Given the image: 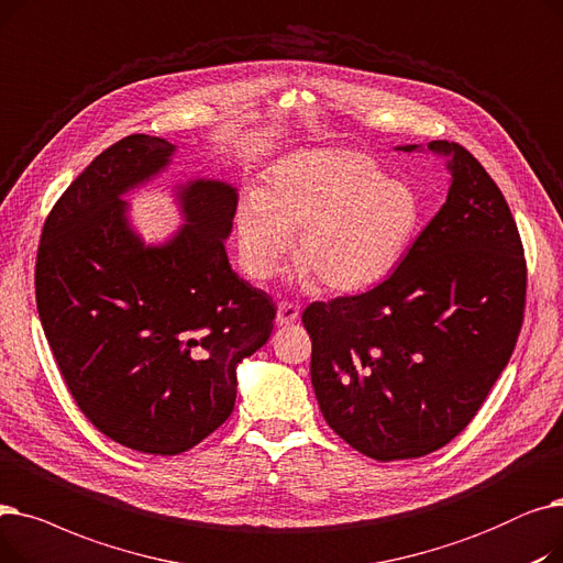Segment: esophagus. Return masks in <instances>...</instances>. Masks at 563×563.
Returning a JSON list of instances; mask_svg holds the SVG:
<instances>
[{
  "mask_svg": "<svg viewBox=\"0 0 563 563\" xmlns=\"http://www.w3.org/2000/svg\"><path fill=\"white\" fill-rule=\"evenodd\" d=\"M300 318V307L292 302H279L277 307V323L279 325H292Z\"/></svg>",
  "mask_w": 563,
  "mask_h": 563,
  "instance_id": "esophagus-1",
  "label": "esophagus"
}]
</instances>
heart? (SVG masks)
Returning <instances> with one entry per match:
<instances>
[{
	"mask_svg": "<svg viewBox=\"0 0 563 563\" xmlns=\"http://www.w3.org/2000/svg\"><path fill=\"white\" fill-rule=\"evenodd\" d=\"M421 201L366 153L305 148L267 169L263 190L238 203L240 258L254 279H271L298 231V279L320 277L336 292L380 282L419 231Z\"/></svg>",
	"mask_w": 563,
	"mask_h": 563,
	"instance_id": "b5f03b06",
	"label": "heart"
}]
</instances>
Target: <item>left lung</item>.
I'll return each instance as SVG.
<instances>
[{
    "instance_id": "obj_1",
    "label": "left lung",
    "mask_w": 563,
    "mask_h": 563,
    "mask_svg": "<svg viewBox=\"0 0 563 563\" xmlns=\"http://www.w3.org/2000/svg\"><path fill=\"white\" fill-rule=\"evenodd\" d=\"M428 151L449 157L451 187L404 261L376 288L302 313L320 412L383 463L426 456L463 431L525 316V250L499 187L461 144Z\"/></svg>"
}]
</instances>
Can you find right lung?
Listing matches in <instances>:
<instances>
[{
    "label": "right lung",
    "mask_w": 563,
    "mask_h": 563,
    "mask_svg": "<svg viewBox=\"0 0 563 563\" xmlns=\"http://www.w3.org/2000/svg\"><path fill=\"white\" fill-rule=\"evenodd\" d=\"M174 151L148 135L102 151L49 210L36 256L38 316L75 404L100 433L153 456L192 449L229 419L235 368L277 313L231 271L233 185H178L185 224L163 245L130 227L123 195Z\"/></svg>",
    "instance_id": "obj_1"
}]
</instances>
